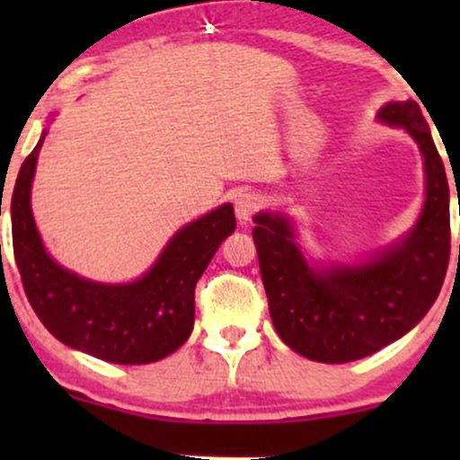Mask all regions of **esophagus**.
<instances>
[{
    "label": "esophagus",
    "instance_id": "34e87169",
    "mask_svg": "<svg viewBox=\"0 0 460 460\" xmlns=\"http://www.w3.org/2000/svg\"><path fill=\"white\" fill-rule=\"evenodd\" d=\"M261 199L255 192H240L235 197V216L242 225H246L251 220V216L260 209Z\"/></svg>",
    "mask_w": 460,
    "mask_h": 460
}]
</instances>
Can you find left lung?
Returning a JSON list of instances; mask_svg holds the SVG:
<instances>
[{"mask_svg":"<svg viewBox=\"0 0 460 460\" xmlns=\"http://www.w3.org/2000/svg\"><path fill=\"white\" fill-rule=\"evenodd\" d=\"M378 120L404 128L424 155V209L404 240L361 263L311 268L285 216H255L252 240L272 324L311 361H357L400 340L429 314L446 279L450 188L429 123L415 102L383 105Z\"/></svg>","mask_w":460,"mask_h":460,"instance_id":"obj_1","label":"left lung"}]
</instances>
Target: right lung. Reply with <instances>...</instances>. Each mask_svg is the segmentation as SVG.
Masks as SVG:
<instances>
[{
    "label": "right lung",
    "mask_w": 460,
    "mask_h": 460,
    "mask_svg": "<svg viewBox=\"0 0 460 460\" xmlns=\"http://www.w3.org/2000/svg\"><path fill=\"white\" fill-rule=\"evenodd\" d=\"M45 136L25 157L10 200L14 261L31 309L56 340L86 355L123 366L160 361L192 332L194 288L234 234V205H220L179 229L138 281H88L47 255L31 216V179Z\"/></svg>",
    "instance_id": "add662e5"
}]
</instances>
